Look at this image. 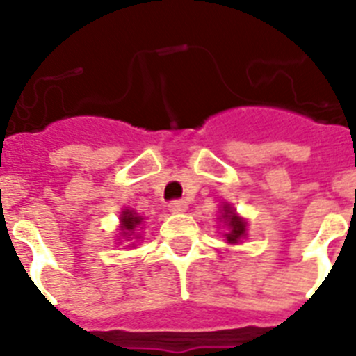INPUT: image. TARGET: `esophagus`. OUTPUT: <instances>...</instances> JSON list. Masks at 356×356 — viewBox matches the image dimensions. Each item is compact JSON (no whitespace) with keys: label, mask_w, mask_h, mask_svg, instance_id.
Instances as JSON below:
<instances>
[{"label":"esophagus","mask_w":356,"mask_h":356,"mask_svg":"<svg viewBox=\"0 0 356 356\" xmlns=\"http://www.w3.org/2000/svg\"><path fill=\"white\" fill-rule=\"evenodd\" d=\"M169 210H171L172 213H181L187 210V203H185L184 200H175L169 203Z\"/></svg>","instance_id":"esophagus-1"}]
</instances>
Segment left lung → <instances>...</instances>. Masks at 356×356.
Listing matches in <instances>:
<instances>
[{
	"instance_id": "left-lung-1",
	"label": "left lung",
	"mask_w": 356,
	"mask_h": 356,
	"mask_svg": "<svg viewBox=\"0 0 356 356\" xmlns=\"http://www.w3.org/2000/svg\"><path fill=\"white\" fill-rule=\"evenodd\" d=\"M225 219H228V226H229V234H226V238H228V242H237L238 238L244 235V232H246V222L242 221L241 217H237V213L232 212L229 210V207H225Z\"/></svg>"
}]
</instances>
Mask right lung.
Returning a JSON list of instances; mask_svg holds the SVG:
<instances>
[{
    "label": "right lung",
    "mask_w": 356,
    "mask_h": 356,
    "mask_svg": "<svg viewBox=\"0 0 356 356\" xmlns=\"http://www.w3.org/2000/svg\"><path fill=\"white\" fill-rule=\"evenodd\" d=\"M121 222H122V235H124L128 241H131L134 229L137 228V225H140V217L137 216V213L127 210V212H122Z\"/></svg>",
    "instance_id": "add662e5"
}]
</instances>
